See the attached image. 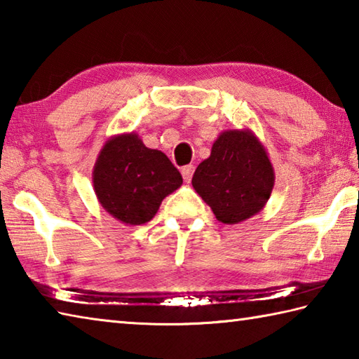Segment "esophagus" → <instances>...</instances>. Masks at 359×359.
Wrapping results in <instances>:
<instances>
[{
    "instance_id": "1",
    "label": "esophagus",
    "mask_w": 359,
    "mask_h": 359,
    "mask_svg": "<svg viewBox=\"0 0 359 359\" xmlns=\"http://www.w3.org/2000/svg\"><path fill=\"white\" fill-rule=\"evenodd\" d=\"M193 172H194V166L193 165H187V166L182 168V177H184L185 182L191 180Z\"/></svg>"
}]
</instances>
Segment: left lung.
<instances>
[{"mask_svg":"<svg viewBox=\"0 0 359 359\" xmlns=\"http://www.w3.org/2000/svg\"><path fill=\"white\" fill-rule=\"evenodd\" d=\"M273 182L269 156L255 133L230 129L216 138L210 157L196 168L191 184L217 221L238 224L262 212Z\"/></svg>","mask_w":359,"mask_h":359,"instance_id":"1","label":"left lung"}]
</instances>
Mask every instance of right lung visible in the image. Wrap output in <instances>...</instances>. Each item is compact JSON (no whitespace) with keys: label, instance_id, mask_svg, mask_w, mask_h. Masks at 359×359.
<instances>
[{"label":"right lung","instance_id":"1","mask_svg":"<svg viewBox=\"0 0 359 359\" xmlns=\"http://www.w3.org/2000/svg\"><path fill=\"white\" fill-rule=\"evenodd\" d=\"M97 202L128 226L149 222L166 196L182 185V175L163 152L149 149L135 132L110 137L93 168Z\"/></svg>","mask_w":359,"mask_h":359}]
</instances>
